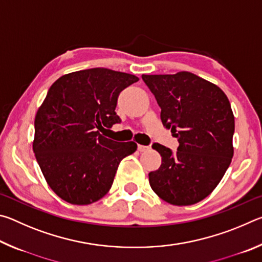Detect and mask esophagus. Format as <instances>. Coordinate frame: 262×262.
Returning <instances> with one entry per match:
<instances>
[{"instance_id":"obj_1","label":"esophagus","mask_w":262,"mask_h":262,"mask_svg":"<svg viewBox=\"0 0 262 262\" xmlns=\"http://www.w3.org/2000/svg\"><path fill=\"white\" fill-rule=\"evenodd\" d=\"M149 149L148 145H142V144H137V150H139L140 152H143V151H147Z\"/></svg>"}]
</instances>
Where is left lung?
<instances>
[{
    "label": "left lung",
    "instance_id": "left-lung-1",
    "mask_svg": "<svg viewBox=\"0 0 262 262\" xmlns=\"http://www.w3.org/2000/svg\"><path fill=\"white\" fill-rule=\"evenodd\" d=\"M161 107V120L178 139L177 151L154 143L162 165L149 173L155 193L171 205L189 206L207 198L233 156L234 117L228 97L188 72L142 75Z\"/></svg>",
    "mask_w": 262,
    "mask_h": 262
}]
</instances>
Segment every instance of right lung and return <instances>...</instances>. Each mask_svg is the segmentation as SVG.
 I'll return each mask as SVG.
<instances>
[{
	"label": "right lung",
	"instance_id": "obj_1",
	"mask_svg": "<svg viewBox=\"0 0 262 262\" xmlns=\"http://www.w3.org/2000/svg\"><path fill=\"white\" fill-rule=\"evenodd\" d=\"M139 81L106 68L70 73L53 83L34 119L33 152L47 184L72 205L100 200L113 184L118 166L135 152L134 142L103 136L121 119L119 94Z\"/></svg>",
	"mask_w": 262,
	"mask_h": 262
}]
</instances>
